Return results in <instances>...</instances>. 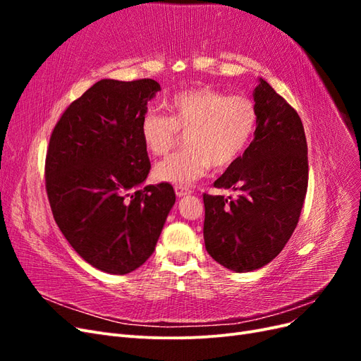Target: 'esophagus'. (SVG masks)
<instances>
[{"label":"esophagus","mask_w":361,"mask_h":361,"mask_svg":"<svg viewBox=\"0 0 361 361\" xmlns=\"http://www.w3.org/2000/svg\"><path fill=\"white\" fill-rule=\"evenodd\" d=\"M174 191H176L178 197H183V195L192 192V190L190 187H182V185H176V187H174Z\"/></svg>","instance_id":"34e87169"}]
</instances>
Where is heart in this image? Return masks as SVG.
<instances>
[{
    "instance_id": "b5f03b06",
    "label": "heart",
    "mask_w": 361,
    "mask_h": 361,
    "mask_svg": "<svg viewBox=\"0 0 361 361\" xmlns=\"http://www.w3.org/2000/svg\"><path fill=\"white\" fill-rule=\"evenodd\" d=\"M169 116L149 108L140 133L149 154L164 157L185 134L183 149L155 167L162 182L188 187L214 166L226 169L244 154L256 133L259 111L245 94H227L212 87L179 90L164 102Z\"/></svg>"
}]
</instances>
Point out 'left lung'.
Wrapping results in <instances>:
<instances>
[{
	"mask_svg": "<svg viewBox=\"0 0 361 361\" xmlns=\"http://www.w3.org/2000/svg\"><path fill=\"white\" fill-rule=\"evenodd\" d=\"M255 140L215 188H233L238 199L203 194L207 253L223 267L248 272L269 264L292 236L307 192V141L298 113L260 80Z\"/></svg>",
	"mask_w": 361,
	"mask_h": 361,
	"instance_id": "1",
	"label": "left lung"
}]
</instances>
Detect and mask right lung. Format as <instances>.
I'll return each instance as SVG.
<instances>
[{
    "label": "right lung",
    "instance_id": "obj_1",
    "mask_svg": "<svg viewBox=\"0 0 361 361\" xmlns=\"http://www.w3.org/2000/svg\"><path fill=\"white\" fill-rule=\"evenodd\" d=\"M159 90L150 78L97 81L64 110L49 138L54 220L76 253L108 274L145 264L176 202L167 182L137 190L150 171L141 116Z\"/></svg>",
    "mask_w": 361,
    "mask_h": 361
}]
</instances>
